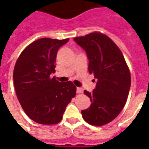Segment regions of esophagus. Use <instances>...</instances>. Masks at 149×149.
<instances>
[{
	"mask_svg": "<svg viewBox=\"0 0 149 149\" xmlns=\"http://www.w3.org/2000/svg\"><path fill=\"white\" fill-rule=\"evenodd\" d=\"M84 92V90L82 88H80V87H77V93H81Z\"/></svg>",
	"mask_w": 149,
	"mask_h": 149,
	"instance_id": "34e87169",
	"label": "esophagus"
}]
</instances>
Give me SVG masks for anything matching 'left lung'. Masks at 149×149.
<instances>
[{
    "label": "left lung",
    "instance_id": "obj_1",
    "mask_svg": "<svg viewBox=\"0 0 149 149\" xmlns=\"http://www.w3.org/2000/svg\"><path fill=\"white\" fill-rule=\"evenodd\" d=\"M73 40L86 52L89 72L97 81L93 92L84 91L91 104L81 111L83 118L91 125H107L126 104L131 87L129 69L119 48L105 35L93 32Z\"/></svg>",
    "mask_w": 149,
    "mask_h": 149
}]
</instances>
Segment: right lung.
Segmentation results:
<instances>
[{
  "label": "right lung",
  "mask_w": 149,
  "mask_h": 149,
  "mask_svg": "<svg viewBox=\"0 0 149 149\" xmlns=\"http://www.w3.org/2000/svg\"><path fill=\"white\" fill-rule=\"evenodd\" d=\"M68 41L38 39L23 50L15 63L13 79L17 99L27 115L38 124L59 122L76 96L72 82L60 83L51 77L56 72L57 52Z\"/></svg>",
  "instance_id": "obj_1"
}]
</instances>
